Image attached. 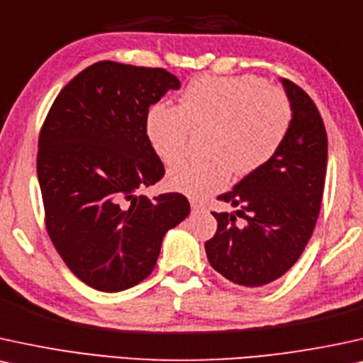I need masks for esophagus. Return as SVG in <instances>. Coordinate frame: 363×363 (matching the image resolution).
<instances>
[{
  "instance_id": "34e87169",
  "label": "esophagus",
  "mask_w": 363,
  "mask_h": 363,
  "mask_svg": "<svg viewBox=\"0 0 363 363\" xmlns=\"http://www.w3.org/2000/svg\"><path fill=\"white\" fill-rule=\"evenodd\" d=\"M191 208H192V211H203L204 204L197 199H191Z\"/></svg>"
}]
</instances>
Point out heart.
I'll use <instances>...</instances> for the list:
<instances>
[{
	"mask_svg": "<svg viewBox=\"0 0 363 363\" xmlns=\"http://www.w3.org/2000/svg\"><path fill=\"white\" fill-rule=\"evenodd\" d=\"M288 95L253 75L199 77L182 90L177 108L149 107L144 132L164 164L184 154L191 130H209L206 160H181L167 171V186L187 196L221 191L236 176H250L272 160L290 134Z\"/></svg>",
	"mask_w": 363,
	"mask_h": 363,
	"instance_id": "1",
	"label": "heart"
}]
</instances>
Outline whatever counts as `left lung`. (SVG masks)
<instances>
[{"instance_id":"8db88e82","label":"left lung","mask_w":363,"mask_h":363,"mask_svg":"<svg viewBox=\"0 0 363 363\" xmlns=\"http://www.w3.org/2000/svg\"><path fill=\"white\" fill-rule=\"evenodd\" d=\"M279 82L293 108L290 134L264 167L218 197L238 209L213 213L218 231L204 245L216 272L241 286L283 277L303 253L322 206L327 130L308 94L290 80Z\"/></svg>"}]
</instances>
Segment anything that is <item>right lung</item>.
<instances>
[{
	"label": "right lung",
	"instance_id": "right-lung-1",
	"mask_svg": "<svg viewBox=\"0 0 363 363\" xmlns=\"http://www.w3.org/2000/svg\"><path fill=\"white\" fill-rule=\"evenodd\" d=\"M179 86L164 68L105 60L68 82L41 127L36 172L50 240L95 290L147 278L166 233L191 213L179 192L137 196L164 176L145 139V112Z\"/></svg>",
	"mask_w": 363,
	"mask_h": 363
}]
</instances>
